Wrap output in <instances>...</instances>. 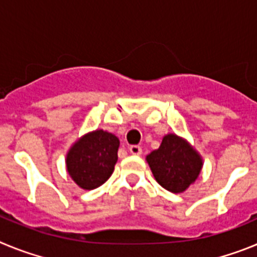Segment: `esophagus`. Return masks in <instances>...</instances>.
Returning <instances> with one entry per match:
<instances>
[{"label": "esophagus", "instance_id": "34e87169", "mask_svg": "<svg viewBox=\"0 0 257 257\" xmlns=\"http://www.w3.org/2000/svg\"><path fill=\"white\" fill-rule=\"evenodd\" d=\"M128 151H130L131 154H134V156H140L142 154V147H139V145H131L130 148H128Z\"/></svg>", "mask_w": 257, "mask_h": 257}]
</instances>
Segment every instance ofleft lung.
Returning <instances> with one entry per match:
<instances>
[{"label":"left lung","instance_id":"left-lung-1","mask_svg":"<svg viewBox=\"0 0 257 257\" xmlns=\"http://www.w3.org/2000/svg\"><path fill=\"white\" fill-rule=\"evenodd\" d=\"M147 162L157 183L172 193L187 190L203 166L198 152L175 134L163 136L160 148L147 156Z\"/></svg>","mask_w":257,"mask_h":257}]
</instances>
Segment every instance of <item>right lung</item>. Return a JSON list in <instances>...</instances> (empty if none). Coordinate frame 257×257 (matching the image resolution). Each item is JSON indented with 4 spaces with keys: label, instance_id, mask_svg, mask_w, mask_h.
Here are the masks:
<instances>
[{
    "label": "right lung",
    "instance_id": "obj_1",
    "mask_svg": "<svg viewBox=\"0 0 257 257\" xmlns=\"http://www.w3.org/2000/svg\"><path fill=\"white\" fill-rule=\"evenodd\" d=\"M119 140L104 130H95L77 140L67 153L68 174L79 188L92 190L110 178L118 160Z\"/></svg>",
    "mask_w": 257,
    "mask_h": 257
}]
</instances>
